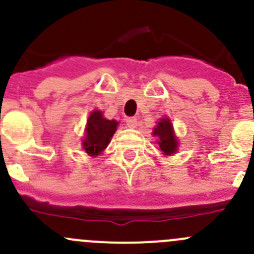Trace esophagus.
Returning a JSON list of instances; mask_svg holds the SVG:
<instances>
[{
  "mask_svg": "<svg viewBox=\"0 0 254 254\" xmlns=\"http://www.w3.org/2000/svg\"><path fill=\"white\" fill-rule=\"evenodd\" d=\"M125 122H127V125L129 127H136V125H137V119L136 118H127V119H125Z\"/></svg>",
  "mask_w": 254,
  "mask_h": 254,
  "instance_id": "esophagus-1",
  "label": "esophagus"
}]
</instances>
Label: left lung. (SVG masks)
I'll use <instances>...</instances> for the list:
<instances>
[{
    "label": "left lung",
    "instance_id": "8db88e82",
    "mask_svg": "<svg viewBox=\"0 0 254 254\" xmlns=\"http://www.w3.org/2000/svg\"><path fill=\"white\" fill-rule=\"evenodd\" d=\"M152 135L159 137L157 142L165 155H171L177 150V140L175 137L171 123L167 118H164L157 123L156 127H154Z\"/></svg>",
    "mask_w": 254,
    "mask_h": 254
}]
</instances>
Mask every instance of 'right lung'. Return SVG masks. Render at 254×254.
I'll return each mask as SVG.
<instances>
[{"mask_svg": "<svg viewBox=\"0 0 254 254\" xmlns=\"http://www.w3.org/2000/svg\"><path fill=\"white\" fill-rule=\"evenodd\" d=\"M119 123L115 120H108L103 118L102 112L94 110L90 114L85 129V139L83 140V147L90 156L99 155L109 144Z\"/></svg>", "mask_w": 254, "mask_h": 254, "instance_id": "right-lung-1", "label": "right lung"}]
</instances>
